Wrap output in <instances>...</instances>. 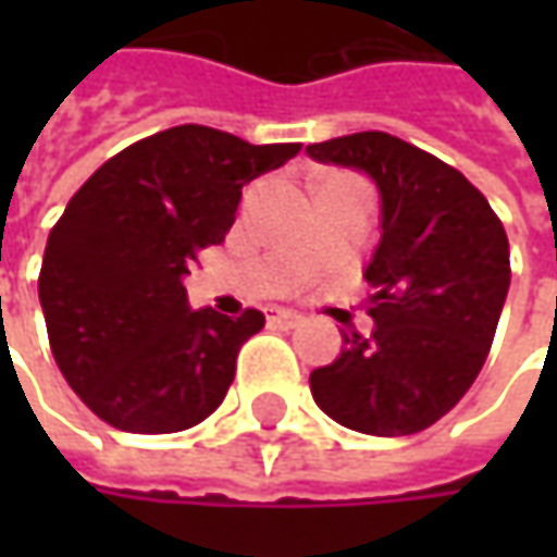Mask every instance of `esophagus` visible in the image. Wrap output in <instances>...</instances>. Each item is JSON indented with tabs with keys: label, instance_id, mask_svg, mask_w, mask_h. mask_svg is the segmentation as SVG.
Wrapping results in <instances>:
<instances>
[{
	"label": "esophagus",
	"instance_id": "esophagus-1",
	"mask_svg": "<svg viewBox=\"0 0 557 557\" xmlns=\"http://www.w3.org/2000/svg\"><path fill=\"white\" fill-rule=\"evenodd\" d=\"M267 319H269V329H282V332H288V329H297V325H300V315L288 310H269Z\"/></svg>",
	"mask_w": 557,
	"mask_h": 557
}]
</instances>
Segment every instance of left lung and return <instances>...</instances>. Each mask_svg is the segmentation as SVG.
<instances>
[{
    "label": "left lung",
    "mask_w": 557,
    "mask_h": 557,
    "mask_svg": "<svg viewBox=\"0 0 557 557\" xmlns=\"http://www.w3.org/2000/svg\"><path fill=\"white\" fill-rule=\"evenodd\" d=\"M307 154L362 170L381 191L366 269L374 332L344 334L341 356L310 374L312 399L359 434H418L459 403L490 354L511 282L503 220L456 166L391 133L315 141Z\"/></svg>",
    "instance_id": "left-lung-1"
}]
</instances>
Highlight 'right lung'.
Masks as SVG:
<instances>
[{"label": "right lung", "mask_w": 557, "mask_h": 557, "mask_svg": "<svg viewBox=\"0 0 557 557\" xmlns=\"http://www.w3.org/2000/svg\"><path fill=\"white\" fill-rule=\"evenodd\" d=\"M297 151L185 123L123 148L64 207L39 304L58 369L101 421L173 434L223 403L267 315L188 310L183 278L232 228L242 188Z\"/></svg>", "instance_id": "1"}]
</instances>
